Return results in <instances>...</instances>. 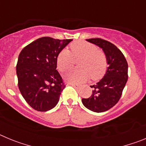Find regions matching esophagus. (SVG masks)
<instances>
[{
  "label": "esophagus",
  "mask_w": 146,
  "mask_h": 146,
  "mask_svg": "<svg viewBox=\"0 0 146 146\" xmlns=\"http://www.w3.org/2000/svg\"><path fill=\"white\" fill-rule=\"evenodd\" d=\"M71 86H73V87L74 88H75L76 89H80V86H78V85H76V84H73V83H72V84H70Z\"/></svg>",
  "instance_id": "esophagus-1"
}]
</instances>
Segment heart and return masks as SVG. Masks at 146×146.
Returning <instances> with one entry per match:
<instances>
[{
	"label": "heart",
	"mask_w": 146,
	"mask_h": 146,
	"mask_svg": "<svg viewBox=\"0 0 146 146\" xmlns=\"http://www.w3.org/2000/svg\"><path fill=\"white\" fill-rule=\"evenodd\" d=\"M71 52L68 49L62 50L57 57L58 69L61 72L69 69L73 64V57H81L78 66L81 68L68 71L64 75L66 81L80 84L91 77L99 79L107 69L106 55L97 50L96 45L84 41L74 42L70 45Z\"/></svg>",
	"instance_id": "obj_1"
}]
</instances>
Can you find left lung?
<instances>
[{
  "mask_svg": "<svg viewBox=\"0 0 146 146\" xmlns=\"http://www.w3.org/2000/svg\"><path fill=\"white\" fill-rule=\"evenodd\" d=\"M86 41L102 49L109 66L102 79L91 86L94 88L91 97L82 99V102L91 111L103 113L119 101L128 80V64L123 54L113 44L99 38Z\"/></svg>",
  "mask_w": 146,
  "mask_h": 146,
  "instance_id": "1",
  "label": "left lung"
}]
</instances>
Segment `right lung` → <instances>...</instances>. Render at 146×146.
Returning a JSON list of instances; mask_svg holds the SVG:
<instances>
[{"label": "right lung", "instance_id": "right-lung-1", "mask_svg": "<svg viewBox=\"0 0 146 146\" xmlns=\"http://www.w3.org/2000/svg\"><path fill=\"white\" fill-rule=\"evenodd\" d=\"M72 39L42 37L22 50L17 64L18 87L30 106L46 112L56 106L66 87L57 68L59 52Z\"/></svg>", "mask_w": 146, "mask_h": 146}]
</instances>
